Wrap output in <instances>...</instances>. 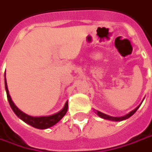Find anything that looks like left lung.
Returning <instances> with one entry per match:
<instances>
[{
  "instance_id": "1",
  "label": "left lung",
  "mask_w": 152,
  "mask_h": 152,
  "mask_svg": "<svg viewBox=\"0 0 152 152\" xmlns=\"http://www.w3.org/2000/svg\"><path fill=\"white\" fill-rule=\"evenodd\" d=\"M139 107V106L137 107L134 110H132V112H130L128 114H126V115H125V116H123V117H119V118H117V117H110V116H108V115H106V114H104L102 113H101V112H97V114L100 116V117H102L103 119H106V120H110V121H123V120H126V119H128L129 117H131L135 112L138 110V108Z\"/></svg>"
}]
</instances>
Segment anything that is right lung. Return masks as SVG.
Masks as SVG:
<instances>
[{
    "label": "right lung",
    "instance_id": "obj_1",
    "mask_svg": "<svg viewBox=\"0 0 152 152\" xmlns=\"http://www.w3.org/2000/svg\"><path fill=\"white\" fill-rule=\"evenodd\" d=\"M5 88L7 91V100L9 105L11 107V108L13 109V111L14 112V113L20 118L23 121H25L26 123L29 124L30 126L39 128V129H45V128H49L50 126H54L55 124H57L58 121H60L67 113L68 110V102L65 103L64 107L61 110L60 112H58L57 113L50 115V116H44V117H32L30 115H27L26 113H24L23 112H21L13 102L9 93H8V89H7V82H6V77H5Z\"/></svg>",
    "mask_w": 152,
    "mask_h": 152
}]
</instances>
